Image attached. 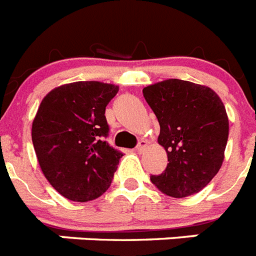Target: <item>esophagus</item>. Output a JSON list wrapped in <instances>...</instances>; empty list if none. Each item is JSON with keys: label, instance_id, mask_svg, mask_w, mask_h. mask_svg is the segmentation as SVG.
<instances>
[{"label": "esophagus", "instance_id": "1", "mask_svg": "<svg viewBox=\"0 0 256 256\" xmlns=\"http://www.w3.org/2000/svg\"><path fill=\"white\" fill-rule=\"evenodd\" d=\"M146 145H148V141L146 140H140L138 141V144H137V146H136V150L137 152H142L144 149H145V148H146Z\"/></svg>", "mask_w": 256, "mask_h": 256}]
</instances>
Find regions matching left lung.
Returning <instances> with one entry per match:
<instances>
[{
    "instance_id": "left-lung-1",
    "label": "left lung",
    "mask_w": 256,
    "mask_h": 256,
    "mask_svg": "<svg viewBox=\"0 0 256 256\" xmlns=\"http://www.w3.org/2000/svg\"><path fill=\"white\" fill-rule=\"evenodd\" d=\"M144 98L156 114L158 144L168 153V166L150 180L172 198L202 191L218 172L229 136V119L210 88L183 80H166L144 88Z\"/></svg>"
}]
</instances>
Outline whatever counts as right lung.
Instances as JSON below:
<instances>
[{
    "mask_svg": "<svg viewBox=\"0 0 256 256\" xmlns=\"http://www.w3.org/2000/svg\"><path fill=\"white\" fill-rule=\"evenodd\" d=\"M119 86L80 81L48 92L32 122V144L50 186L72 202L94 200L108 190L123 153L106 141V106Z\"/></svg>",
    "mask_w": 256,
    "mask_h": 256,
    "instance_id": "add662e5",
    "label": "right lung"
}]
</instances>
